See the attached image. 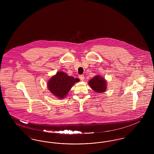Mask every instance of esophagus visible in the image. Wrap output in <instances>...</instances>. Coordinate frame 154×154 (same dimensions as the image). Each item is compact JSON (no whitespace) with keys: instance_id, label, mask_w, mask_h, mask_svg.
Returning <instances> with one entry per match:
<instances>
[{"instance_id":"obj_1","label":"esophagus","mask_w":154,"mask_h":154,"mask_svg":"<svg viewBox=\"0 0 154 154\" xmlns=\"http://www.w3.org/2000/svg\"><path fill=\"white\" fill-rule=\"evenodd\" d=\"M79 78H80V79L81 81H84V79H85L84 75H79Z\"/></svg>"}]
</instances>
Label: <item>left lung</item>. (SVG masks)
<instances>
[{"mask_svg": "<svg viewBox=\"0 0 154 154\" xmlns=\"http://www.w3.org/2000/svg\"><path fill=\"white\" fill-rule=\"evenodd\" d=\"M88 84L94 91L98 93L104 92L107 89L106 80L99 75H96L89 81Z\"/></svg>", "mask_w": 154, "mask_h": 154, "instance_id": "8db88e82", "label": "left lung"}]
</instances>
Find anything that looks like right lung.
<instances>
[{
	"instance_id": "1",
	"label": "right lung",
	"mask_w": 154,
	"mask_h": 154,
	"mask_svg": "<svg viewBox=\"0 0 154 154\" xmlns=\"http://www.w3.org/2000/svg\"><path fill=\"white\" fill-rule=\"evenodd\" d=\"M79 81V79L69 76L64 72H58L48 81L47 86L54 95L62 99L66 97L74 84Z\"/></svg>"
}]
</instances>
